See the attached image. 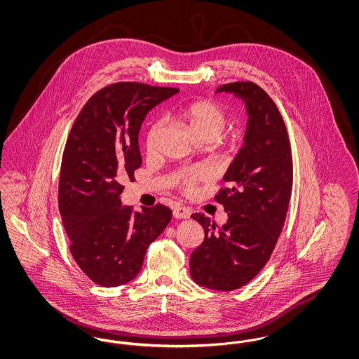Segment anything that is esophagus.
Masks as SVG:
<instances>
[{
	"instance_id": "obj_1",
	"label": "esophagus",
	"mask_w": 359,
	"mask_h": 359,
	"mask_svg": "<svg viewBox=\"0 0 359 359\" xmlns=\"http://www.w3.org/2000/svg\"><path fill=\"white\" fill-rule=\"evenodd\" d=\"M191 212L188 210L187 207H183V205H177L173 208V217L177 218V219H187L189 218Z\"/></svg>"
}]
</instances>
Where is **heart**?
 I'll return each instance as SVG.
<instances>
[{"mask_svg": "<svg viewBox=\"0 0 359 359\" xmlns=\"http://www.w3.org/2000/svg\"><path fill=\"white\" fill-rule=\"evenodd\" d=\"M183 118L187 121L189 128L198 138H211L212 141L219 137L226 128L227 114L221 104L208 100H201L188 103L182 110ZM161 121H154L147 132V149L152 152L160 135ZM210 177V172L205 168H195L184 172L182 177V186L186 191H191L196 182Z\"/></svg>", "mask_w": 359, "mask_h": 359, "instance_id": "heart-1", "label": "heart"}]
</instances>
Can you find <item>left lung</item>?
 Masks as SVG:
<instances>
[{"mask_svg": "<svg viewBox=\"0 0 359 359\" xmlns=\"http://www.w3.org/2000/svg\"><path fill=\"white\" fill-rule=\"evenodd\" d=\"M242 100L249 116L245 142L230 164L215 201L227 222L217 227L203 214H192L205 230L191 253L192 280L215 290H238L253 280L272 256L284 227L293 182L290 138L273 100L253 82L217 88Z\"/></svg>", "mask_w": 359, "mask_h": 359, "instance_id": "left-lung-1", "label": "left lung"}]
</instances>
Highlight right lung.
<instances>
[{
    "label": "right lung",
    "instance_id": "1",
    "mask_svg": "<svg viewBox=\"0 0 359 359\" xmlns=\"http://www.w3.org/2000/svg\"><path fill=\"white\" fill-rule=\"evenodd\" d=\"M179 93L172 87L120 82L97 91L69 132L60 168L59 210L69 252L88 278L118 287L140 273L148 246L167 227L163 205L133 211L121 203V184L142 160L138 132L156 104Z\"/></svg>",
    "mask_w": 359,
    "mask_h": 359
}]
</instances>
